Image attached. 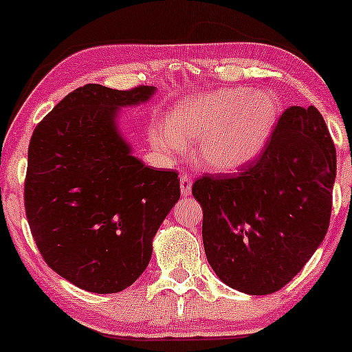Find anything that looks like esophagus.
Returning a JSON list of instances; mask_svg holds the SVG:
<instances>
[{
	"mask_svg": "<svg viewBox=\"0 0 352 352\" xmlns=\"http://www.w3.org/2000/svg\"><path fill=\"white\" fill-rule=\"evenodd\" d=\"M192 190V177L189 175H182L181 176V194L182 195H190Z\"/></svg>",
	"mask_w": 352,
	"mask_h": 352,
	"instance_id": "obj_1",
	"label": "esophagus"
}]
</instances>
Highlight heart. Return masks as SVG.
<instances>
[{
  "label": "heart",
  "mask_w": 352,
  "mask_h": 352,
  "mask_svg": "<svg viewBox=\"0 0 352 352\" xmlns=\"http://www.w3.org/2000/svg\"><path fill=\"white\" fill-rule=\"evenodd\" d=\"M280 117L274 94L250 88H223L187 96L170 112V123H157L152 146L168 160L197 141V165L213 173H234L264 152Z\"/></svg>",
  "instance_id": "1"
}]
</instances>
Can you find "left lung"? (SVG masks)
<instances>
[{"label": "left lung", "instance_id": "left-lung-1", "mask_svg": "<svg viewBox=\"0 0 352 352\" xmlns=\"http://www.w3.org/2000/svg\"><path fill=\"white\" fill-rule=\"evenodd\" d=\"M335 177L336 151L320 112L293 105L253 163L197 179L205 254L221 282L247 295L287 285L325 237Z\"/></svg>", "mask_w": 352, "mask_h": 352}]
</instances>
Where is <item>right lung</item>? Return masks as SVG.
Segmentation results:
<instances>
[{"instance_id": "1", "label": "right lung", "mask_w": 352, "mask_h": 352, "mask_svg": "<svg viewBox=\"0 0 352 352\" xmlns=\"http://www.w3.org/2000/svg\"><path fill=\"white\" fill-rule=\"evenodd\" d=\"M155 91L86 85L33 131L25 179L32 235L47 266L86 292L117 293L136 282L181 197L177 173L144 165L118 128L120 109L148 102Z\"/></svg>"}]
</instances>
